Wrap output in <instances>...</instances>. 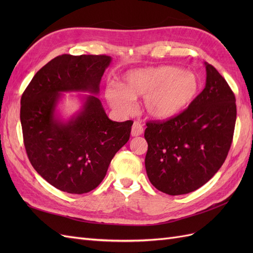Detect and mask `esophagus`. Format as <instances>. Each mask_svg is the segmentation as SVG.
Instances as JSON below:
<instances>
[{
    "mask_svg": "<svg viewBox=\"0 0 253 253\" xmlns=\"http://www.w3.org/2000/svg\"><path fill=\"white\" fill-rule=\"evenodd\" d=\"M143 133V127H142V125L140 124V122L138 121H135L133 126H132V129H131V135L133 137H136V136H139Z\"/></svg>",
    "mask_w": 253,
    "mask_h": 253,
    "instance_id": "obj_1",
    "label": "esophagus"
}]
</instances>
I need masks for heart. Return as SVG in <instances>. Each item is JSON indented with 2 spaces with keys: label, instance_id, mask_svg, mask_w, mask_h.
Wrapping results in <instances>:
<instances>
[{
  "label": "heart",
  "instance_id": "1",
  "mask_svg": "<svg viewBox=\"0 0 253 253\" xmlns=\"http://www.w3.org/2000/svg\"><path fill=\"white\" fill-rule=\"evenodd\" d=\"M201 89L197 75L173 65L132 70L124 75L120 86L106 88L105 97L121 114L132 111L134 99L143 96L142 111L151 119L168 120L192 103Z\"/></svg>",
  "mask_w": 253,
  "mask_h": 253
}]
</instances>
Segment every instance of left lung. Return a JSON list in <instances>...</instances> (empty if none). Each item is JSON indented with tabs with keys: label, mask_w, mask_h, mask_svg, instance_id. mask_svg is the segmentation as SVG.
<instances>
[{
	"label": "left lung",
	"mask_w": 253,
	"mask_h": 253,
	"mask_svg": "<svg viewBox=\"0 0 253 253\" xmlns=\"http://www.w3.org/2000/svg\"><path fill=\"white\" fill-rule=\"evenodd\" d=\"M206 85L178 116L148 122L145 170L151 183L169 195L187 194L209 181L230 150L235 97L227 81L205 62Z\"/></svg>",
	"instance_id": "1"
}]
</instances>
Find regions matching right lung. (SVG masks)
Segmentation results:
<instances>
[{
  "label": "right lung",
  "instance_id": "right-lung-1",
  "mask_svg": "<svg viewBox=\"0 0 253 253\" xmlns=\"http://www.w3.org/2000/svg\"><path fill=\"white\" fill-rule=\"evenodd\" d=\"M112 58L62 55L44 65L21 98L20 119L34 169L55 188L83 194L99 186L115 154L129 139L133 121L106 115L97 95ZM63 92H86L68 120L58 113Z\"/></svg>",
  "mask_w": 253,
  "mask_h": 253
}]
</instances>
